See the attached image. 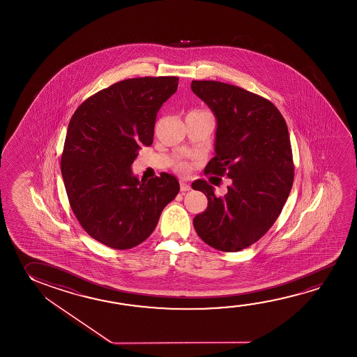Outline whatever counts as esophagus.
<instances>
[{
    "mask_svg": "<svg viewBox=\"0 0 357 357\" xmlns=\"http://www.w3.org/2000/svg\"><path fill=\"white\" fill-rule=\"evenodd\" d=\"M181 192L190 190V184H189V183H185V181H181Z\"/></svg>",
    "mask_w": 357,
    "mask_h": 357,
    "instance_id": "34e87169",
    "label": "esophagus"
}]
</instances>
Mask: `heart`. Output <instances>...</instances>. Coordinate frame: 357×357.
I'll list each match as a JSON object with an SVG mask.
<instances>
[{
  "mask_svg": "<svg viewBox=\"0 0 357 357\" xmlns=\"http://www.w3.org/2000/svg\"><path fill=\"white\" fill-rule=\"evenodd\" d=\"M176 168L179 170V172H181V173H185V172H188V169H189V163L185 162V160H179V162L176 163Z\"/></svg>",
  "mask_w": 357,
  "mask_h": 357,
  "instance_id": "heart-1",
  "label": "heart"
}]
</instances>
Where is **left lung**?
<instances>
[{"instance_id":"1","label":"left lung","mask_w":357,"mask_h":357,"mask_svg":"<svg viewBox=\"0 0 357 357\" xmlns=\"http://www.w3.org/2000/svg\"><path fill=\"white\" fill-rule=\"evenodd\" d=\"M192 91L216 118L215 157L205 174L231 179L218 197L203 179L192 187L208 198L194 218L200 239L220 252L245 249L260 239L280 215L294 181L287 122L269 100L218 81H193Z\"/></svg>"}]
</instances>
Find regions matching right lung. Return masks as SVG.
Wrapping results in <instances>:
<instances>
[{
  "instance_id": "right-lung-1",
  "label": "right lung",
  "mask_w": 357,
  "mask_h": 357,
  "mask_svg": "<svg viewBox=\"0 0 357 357\" xmlns=\"http://www.w3.org/2000/svg\"><path fill=\"white\" fill-rule=\"evenodd\" d=\"M178 81L124 79L91 96L70 118L61 158L70 208L88 235L112 249L143 243L179 192L176 176L139 181L130 169L142 144H152L157 113Z\"/></svg>"
}]
</instances>
